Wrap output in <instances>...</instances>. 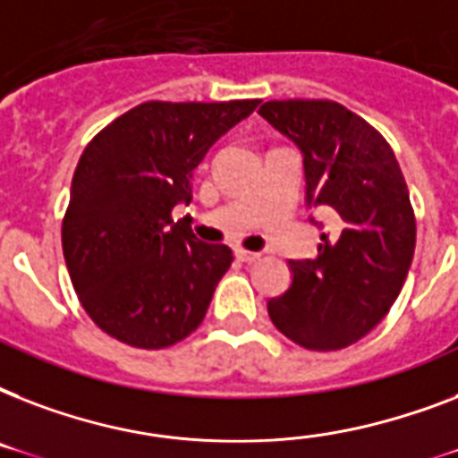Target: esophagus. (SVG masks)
<instances>
[{
	"mask_svg": "<svg viewBox=\"0 0 458 458\" xmlns=\"http://www.w3.org/2000/svg\"><path fill=\"white\" fill-rule=\"evenodd\" d=\"M235 257L240 259V261H244V264H251V261H257L261 254L259 251H247V250H235Z\"/></svg>",
	"mask_w": 458,
	"mask_h": 458,
	"instance_id": "1",
	"label": "esophagus"
}]
</instances>
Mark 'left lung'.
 <instances>
[{"mask_svg":"<svg viewBox=\"0 0 458 458\" xmlns=\"http://www.w3.org/2000/svg\"><path fill=\"white\" fill-rule=\"evenodd\" d=\"M259 114L300 147L306 207L335 221L316 259L290 261L293 285L268 300V316L300 347H349L385 318L411 266L416 218L402 168L383 135L337 102H266Z\"/></svg>","mask_w":458,"mask_h":458,"instance_id":"left-lung-1","label":"left lung"}]
</instances>
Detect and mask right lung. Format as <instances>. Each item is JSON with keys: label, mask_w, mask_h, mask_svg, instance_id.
Masks as SVG:
<instances>
[{"label": "right lung", "mask_w": 458, "mask_h": 458, "mask_svg": "<svg viewBox=\"0 0 458 458\" xmlns=\"http://www.w3.org/2000/svg\"><path fill=\"white\" fill-rule=\"evenodd\" d=\"M257 106L145 102L85 147L61 244L78 300L104 333L164 349L199 327L233 251L199 242L171 211L190 204L211 145Z\"/></svg>", "instance_id": "right-lung-1"}]
</instances>
